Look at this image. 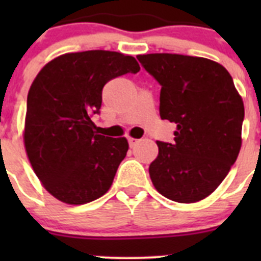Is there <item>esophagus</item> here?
Segmentation results:
<instances>
[{"instance_id": "obj_1", "label": "esophagus", "mask_w": 261, "mask_h": 261, "mask_svg": "<svg viewBox=\"0 0 261 261\" xmlns=\"http://www.w3.org/2000/svg\"><path fill=\"white\" fill-rule=\"evenodd\" d=\"M128 142H129V146L133 147V146H136V145L138 144V140H137V138L129 137V138H128Z\"/></svg>"}]
</instances>
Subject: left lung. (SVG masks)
Here are the masks:
<instances>
[{"instance_id": "left-lung-1", "label": "left lung", "mask_w": 261, "mask_h": 261, "mask_svg": "<svg viewBox=\"0 0 261 261\" xmlns=\"http://www.w3.org/2000/svg\"><path fill=\"white\" fill-rule=\"evenodd\" d=\"M137 59L161 85V119L176 124L174 141H156L158 156L149 167L151 181L172 201H200L222 183L237 161L243 100L218 62L172 53Z\"/></svg>"}]
</instances>
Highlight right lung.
<instances>
[{"instance_id": "right-lung-1", "label": "right lung", "mask_w": 261, "mask_h": 261, "mask_svg": "<svg viewBox=\"0 0 261 261\" xmlns=\"http://www.w3.org/2000/svg\"><path fill=\"white\" fill-rule=\"evenodd\" d=\"M138 71L135 57L110 50L66 53L39 71L27 96L24 146L36 176L57 200L86 204L110 190L128 141L98 135L91 117L108 81Z\"/></svg>"}]
</instances>
